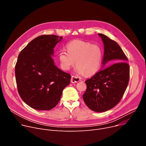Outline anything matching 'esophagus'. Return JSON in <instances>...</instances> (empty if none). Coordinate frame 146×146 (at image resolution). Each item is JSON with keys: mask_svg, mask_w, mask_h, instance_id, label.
Instances as JSON below:
<instances>
[{"mask_svg": "<svg viewBox=\"0 0 146 146\" xmlns=\"http://www.w3.org/2000/svg\"><path fill=\"white\" fill-rule=\"evenodd\" d=\"M79 80H80V78H78L77 77L74 76H72V78H71V82H72V83H77V82H79Z\"/></svg>", "mask_w": 146, "mask_h": 146, "instance_id": "1", "label": "esophagus"}]
</instances>
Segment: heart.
Wrapping results in <instances>:
<instances>
[{
	"mask_svg": "<svg viewBox=\"0 0 146 146\" xmlns=\"http://www.w3.org/2000/svg\"><path fill=\"white\" fill-rule=\"evenodd\" d=\"M67 51L61 50L59 59L63 70H69L76 63V72L81 75L92 76L100 70L103 56L102 49L97 44L82 40L73 41L66 45Z\"/></svg>",
	"mask_w": 146,
	"mask_h": 146,
	"instance_id": "heart-1",
	"label": "heart"
}]
</instances>
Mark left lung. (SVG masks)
Segmentation results:
<instances>
[{"label":"left lung","mask_w":146,"mask_h":146,"mask_svg":"<svg viewBox=\"0 0 146 146\" xmlns=\"http://www.w3.org/2000/svg\"><path fill=\"white\" fill-rule=\"evenodd\" d=\"M98 35L104 46L103 69L85 82L87 90L83 98L90 110L102 112L113 108L122 99L129 83L130 68L117 42L102 34ZM108 61L114 63L105 67Z\"/></svg>","instance_id":"1"}]
</instances>
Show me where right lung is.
Masks as SVG:
<instances>
[{
  "label": "right lung",
  "instance_id": "obj_1",
  "mask_svg": "<svg viewBox=\"0 0 146 146\" xmlns=\"http://www.w3.org/2000/svg\"><path fill=\"white\" fill-rule=\"evenodd\" d=\"M63 37L39 36L19 55L15 66L19 94L25 103L36 110H50L60 100L71 76L55 65L52 58L55 45Z\"/></svg>",
  "mask_w": 146,
  "mask_h": 146
}]
</instances>
